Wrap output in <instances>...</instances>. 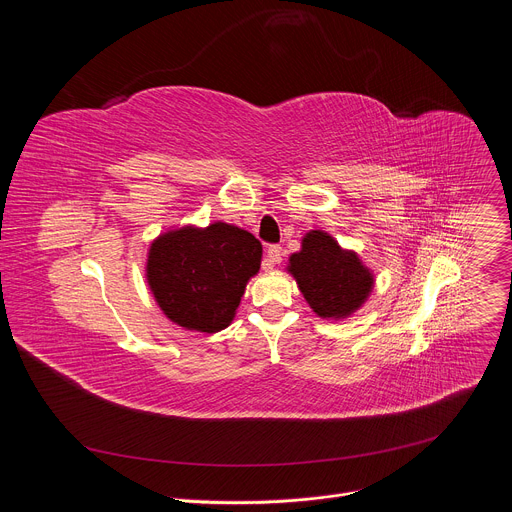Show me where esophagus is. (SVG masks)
Returning <instances> with one entry per match:
<instances>
[{"mask_svg":"<svg viewBox=\"0 0 512 512\" xmlns=\"http://www.w3.org/2000/svg\"><path fill=\"white\" fill-rule=\"evenodd\" d=\"M283 259V249L279 247V245H269L267 247V265L271 267V265H275V263H279Z\"/></svg>","mask_w":512,"mask_h":512,"instance_id":"obj_1","label":"esophagus"}]
</instances>
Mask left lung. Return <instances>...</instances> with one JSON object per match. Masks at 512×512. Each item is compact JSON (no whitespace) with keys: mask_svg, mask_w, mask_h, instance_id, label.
Segmentation results:
<instances>
[{"mask_svg":"<svg viewBox=\"0 0 512 512\" xmlns=\"http://www.w3.org/2000/svg\"><path fill=\"white\" fill-rule=\"evenodd\" d=\"M287 271L310 308L320 318H346L356 312L373 289V273L354 251H344L328 233L310 231L302 251L289 257Z\"/></svg>","mask_w":512,"mask_h":512,"instance_id":"obj_1","label":"left lung"}]
</instances>
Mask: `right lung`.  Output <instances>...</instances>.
Returning <instances> with one entry per match:
<instances>
[{
    "instance_id": "add662e5",
    "label": "right lung",
    "mask_w": 512,
    "mask_h": 512,
    "mask_svg": "<svg viewBox=\"0 0 512 512\" xmlns=\"http://www.w3.org/2000/svg\"><path fill=\"white\" fill-rule=\"evenodd\" d=\"M261 253V243L235 225L182 227L152 243L145 275L172 322L212 334L233 322Z\"/></svg>"
}]
</instances>
